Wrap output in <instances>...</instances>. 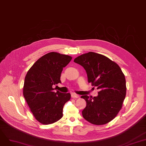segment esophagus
Instances as JSON below:
<instances>
[{"label":"esophagus","mask_w":146,"mask_h":146,"mask_svg":"<svg viewBox=\"0 0 146 146\" xmlns=\"http://www.w3.org/2000/svg\"><path fill=\"white\" fill-rule=\"evenodd\" d=\"M72 98H79V96L78 94H75V93H72Z\"/></svg>","instance_id":"esophagus-1"}]
</instances>
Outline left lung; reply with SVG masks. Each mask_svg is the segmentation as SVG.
Returning a JSON list of instances; mask_svg holds the SVG:
<instances>
[{
	"label": "left lung",
	"instance_id": "8db88e82",
	"mask_svg": "<svg viewBox=\"0 0 146 146\" xmlns=\"http://www.w3.org/2000/svg\"><path fill=\"white\" fill-rule=\"evenodd\" d=\"M87 74L88 82L99 90L98 96H82L87 102L82 116L96 125L109 123L117 116L125 99V76L115 62L101 54L90 52L74 59Z\"/></svg>",
	"mask_w": 146,
	"mask_h": 146
}]
</instances>
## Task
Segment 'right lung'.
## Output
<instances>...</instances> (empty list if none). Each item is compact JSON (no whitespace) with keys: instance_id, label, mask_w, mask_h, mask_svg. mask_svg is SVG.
<instances>
[{"instance_id":"right-lung-1","label":"right lung","mask_w":146,"mask_h":146,"mask_svg":"<svg viewBox=\"0 0 146 146\" xmlns=\"http://www.w3.org/2000/svg\"><path fill=\"white\" fill-rule=\"evenodd\" d=\"M72 59L57 52L48 53L38 59L26 75L23 96L36 120L43 125L61 119L64 105L71 98L70 93L55 92L52 86L61 82L62 69Z\"/></svg>"}]
</instances>
